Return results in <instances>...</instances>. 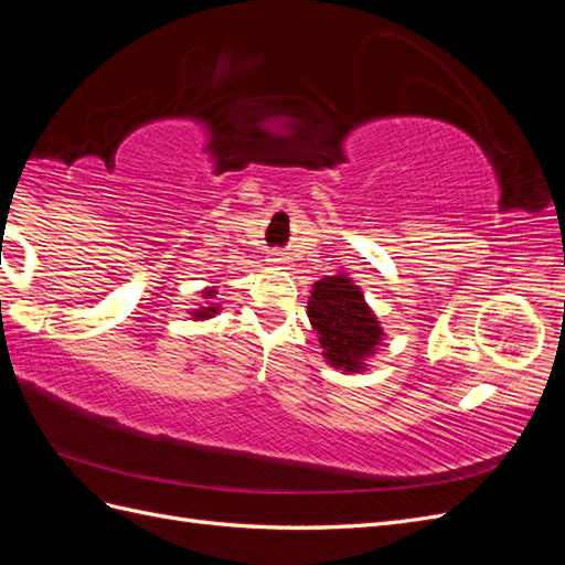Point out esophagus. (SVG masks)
Wrapping results in <instances>:
<instances>
[{"instance_id": "obj_1", "label": "esophagus", "mask_w": 565, "mask_h": 565, "mask_svg": "<svg viewBox=\"0 0 565 565\" xmlns=\"http://www.w3.org/2000/svg\"><path fill=\"white\" fill-rule=\"evenodd\" d=\"M268 262L280 266V264H285V254H282V252H270V259H268Z\"/></svg>"}]
</instances>
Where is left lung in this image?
<instances>
[{
	"instance_id": "obj_1",
	"label": "left lung",
	"mask_w": 565,
	"mask_h": 565,
	"mask_svg": "<svg viewBox=\"0 0 565 565\" xmlns=\"http://www.w3.org/2000/svg\"><path fill=\"white\" fill-rule=\"evenodd\" d=\"M309 320L318 332L322 355L332 367L344 372L365 370V358L374 353L384 337L361 287L353 285L344 273L313 285Z\"/></svg>"
}]
</instances>
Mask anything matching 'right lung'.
<instances>
[{
  "label": "right lung",
  "mask_w": 565,
  "mask_h": 565,
  "mask_svg": "<svg viewBox=\"0 0 565 565\" xmlns=\"http://www.w3.org/2000/svg\"><path fill=\"white\" fill-rule=\"evenodd\" d=\"M202 297H204V299H214L216 292H214V289H204ZM214 313H218V303H212V301H207V306H200V309H193V318H195V320L212 318Z\"/></svg>",
  "instance_id": "obj_1"
}]
</instances>
